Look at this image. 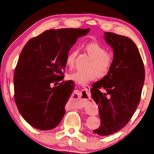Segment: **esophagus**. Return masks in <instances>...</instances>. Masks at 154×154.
Masks as SVG:
<instances>
[{
	"label": "esophagus",
	"instance_id": "esophagus-1",
	"mask_svg": "<svg viewBox=\"0 0 154 154\" xmlns=\"http://www.w3.org/2000/svg\"><path fill=\"white\" fill-rule=\"evenodd\" d=\"M82 87L84 88L85 91H86V93H87V95H88V94L89 93V91H90L91 87L88 85H82ZM85 101L84 102H82V103H80L79 104H76L75 106V107L78 109H80V108H82V107H84L85 106H88V104H89V101L85 98Z\"/></svg>",
	"mask_w": 154,
	"mask_h": 154
}]
</instances>
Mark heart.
<instances>
[{
	"label": "heart",
	"mask_w": 154,
	"mask_h": 154,
	"mask_svg": "<svg viewBox=\"0 0 154 154\" xmlns=\"http://www.w3.org/2000/svg\"><path fill=\"white\" fill-rule=\"evenodd\" d=\"M85 49L88 55L92 58L88 66V70L76 71L68 75V79L77 84L85 85L95 80L97 77H104L108 74L113 63V57L103 46L97 42H90L85 46ZM77 55L75 50L70 51L66 57V65L69 68H72Z\"/></svg>",
	"instance_id": "heart-1"
}]
</instances>
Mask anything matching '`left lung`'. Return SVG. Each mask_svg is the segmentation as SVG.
I'll return each instance as SVG.
<instances>
[{
    "instance_id": "1",
    "label": "left lung",
    "mask_w": 154,
    "mask_h": 154,
    "mask_svg": "<svg viewBox=\"0 0 154 154\" xmlns=\"http://www.w3.org/2000/svg\"><path fill=\"white\" fill-rule=\"evenodd\" d=\"M104 34L114 52L113 63L108 74L91 89L101 119L93 133L100 136L116 133L129 122L139 106L145 80L143 63L133 40L112 32Z\"/></svg>"
}]
</instances>
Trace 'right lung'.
Returning a JSON list of instances; mask_svg holds the SVG:
<instances>
[{
	"instance_id": "1",
	"label": "right lung",
	"mask_w": 154,
	"mask_h": 154,
	"mask_svg": "<svg viewBox=\"0 0 154 154\" xmlns=\"http://www.w3.org/2000/svg\"><path fill=\"white\" fill-rule=\"evenodd\" d=\"M89 31L50 29L29 40L21 51L14 73L15 101L23 119L33 127L51 130L63 119L74 85L69 81L57 85L63 79L70 48Z\"/></svg>"
}]
</instances>
